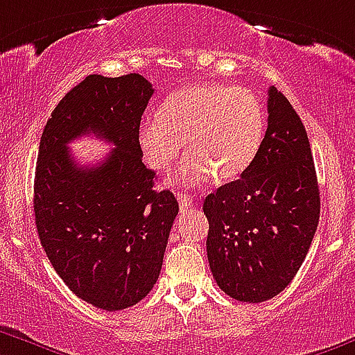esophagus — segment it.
Returning <instances> with one entry per match:
<instances>
[{
  "mask_svg": "<svg viewBox=\"0 0 355 355\" xmlns=\"http://www.w3.org/2000/svg\"><path fill=\"white\" fill-rule=\"evenodd\" d=\"M177 200H178V203H180V210H187V209H191V205H193L191 198L185 196V194H182V193L177 194Z\"/></svg>",
  "mask_w": 355,
  "mask_h": 355,
  "instance_id": "34e87169",
  "label": "esophagus"
}]
</instances>
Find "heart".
I'll use <instances>...</instances> for the list:
<instances>
[{
    "instance_id": "heart-1",
    "label": "heart",
    "mask_w": 355,
    "mask_h": 355,
    "mask_svg": "<svg viewBox=\"0 0 355 355\" xmlns=\"http://www.w3.org/2000/svg\"><path fill=\"white\" fill-rule=\"evenodd\" d=\"M265 134V111L248 88L198 83L180 88L162 102L159 116L143 118L138 146L154 171L170 170L187 152L175 184L193 187L217 177H241L254 161Z\"/></svg>"
}]
</instances>
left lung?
Segmentation results:
<instances>
[{
	"label": "left lung",
	"instance_id": "left-lung-1",
	"mask_svg": "<svg viewBox=\"0 0 355 355\" xmlns=\"http://www.w3.org/2000/svg\"><path fill=\"white\" fill-rule=\"evenodd\" d=\"M267 111L254 161L203 201L212 276L242 302L269 301L290 285L320 217L317 171L301 118L274 86Z\"/></svg>",
	"mask_w": 355,
	"mask_h": 355
}]
</instances>
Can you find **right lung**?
<instances>
[{
    "mask_svg": "<svg viewBox=\"0 0 355 355\" xmlns=\"http://www.w3.org/2000/svg\"><path fill=\"white\" fill-rule=\"evenodd\" d=\"M154 88L139 74H92L54 107L40 138L33 185L38 237L63 283L95 308L118 311L154 288L178 201L155 191L138 129ZM86 133L115 146L79 166L66 146Z\"/></svg>",
    "mask_w": 355,
    "mask_h": 355,
    "instance_id": "right-lung-1",
    "label": "right lung"
}]
</instances>
